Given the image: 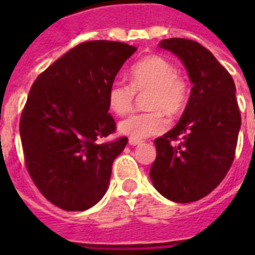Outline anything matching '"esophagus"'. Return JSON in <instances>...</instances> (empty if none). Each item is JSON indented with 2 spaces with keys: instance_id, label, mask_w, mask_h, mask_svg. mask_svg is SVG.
<instances>
[{
  "instance_id": "esophagus-1",
  "label": "esophagus",
  "mask_w": 255,
  "mask_h": 255,
  "mask_svg": "<svg viewBox=\"0 0 255 255\" xmlns=\"http://www.w3.org/2000/svg\"><path fill=\"white\" fill-rule=\"evenodd\" d=\"M128 143H129V145H139L140 143H143V140L135 139V137H129Z\"/></svg>"
}]
</instances>
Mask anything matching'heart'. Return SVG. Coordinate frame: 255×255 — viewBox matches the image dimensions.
I'll list each match as a JSON object with an SVG mask.
<instances>
[{
	"mask_svg": "<svg viewBox=\"0 0 255 255\" xmlns=\"http://www.w3.org/2000/svg\"><path fill=\"white\" fill-rule=\"evenodd\" d=\"M148 111L132 114L119 123L123 135L143 139L157 135L168 127V115H178L185 108L189 98V87L177 74L173 62L161 55H149L131 67L129 83L115 79L107 91L108 106L118 115H126L132 110L136 92H147Z\"/></svg>",
	"mask_w": 255,
	"mask_h": 255,
	"instance_id": "b5f03b06",
	"label": "heart"
}]
</instances>
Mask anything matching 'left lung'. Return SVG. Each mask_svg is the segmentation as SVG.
<instances>
[{"instance_id":"obj_1","label":"left lung","mask_w":255,"mask_h":255,"mask_svg":"<svg viewBox=\"0 0 255 255\" xmlns=\"http://www.w3.org/2000/svg\"><path fill=\"white\" fill-rule=\"evenodd\" d=\"M160 47L181 59L193 87L180 122L155 140L149 176L168 200L193 202L209 194L233 164L241 128L236 86L228 70L198 42L169 38Z\"/></svg>"}]
</instances>
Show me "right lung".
Segmentation results:
<instances>
[{"mask_svg":"<svg viewBox=\"0 0 255 255\" xmlns=\"http://www.w3.org/2000/svg\"><path fill=\"white\" fill-rule=\"evenodd\" d=\"M136 47L123 42L79 43L38 75L19 120L26 169L58 208L86 210L103 197L112 163L127 145L108 114L107 91Z\"/></svg>","mask_w":255,"mask_h":255,"instance_id":"add662e5","label":"right lung"}]
</instances>
